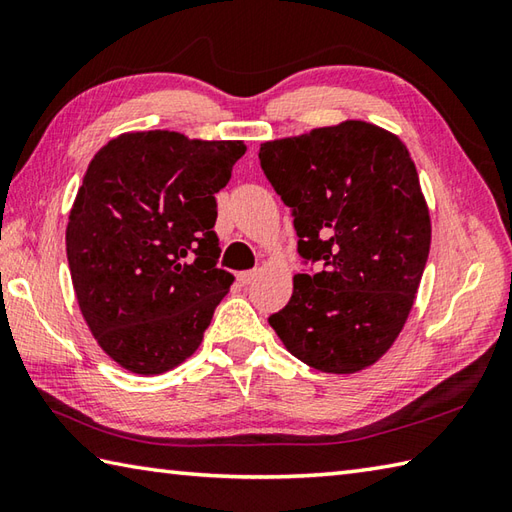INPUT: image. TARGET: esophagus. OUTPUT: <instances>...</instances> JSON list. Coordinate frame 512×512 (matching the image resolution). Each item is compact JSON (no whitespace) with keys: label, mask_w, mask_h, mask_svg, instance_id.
I'll return each instance as SVG.
<instances>
[{"label":"esophagus","mask_w":512,"mask_h":512,"mask_svg":"<svg viewBox=\"0 0 512 512\" xmlns=\"http://www.w3.org/2000/svg\"><path fill=\"white\" fill-rule=\"evenodd\" d=\"M255 277H257V270H244V273L237 275V281L242 286H248V284H253Z\"/></svg>","instance_id":"obj_1"}]
</instances>
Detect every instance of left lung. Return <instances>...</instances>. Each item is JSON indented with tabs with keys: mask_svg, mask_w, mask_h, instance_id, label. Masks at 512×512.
Masks as SVG:
<instances>
[{
	"mask_svg": "<svg viewBox=\"0 0 512 512\" xmlns=\"http://www.w3.org/2000/svg\"><path fill=\"white\" fill-rule=\"evenodd\" d=\"M266 178L292 209L299 255L319 273L292 277L268 319L286 350L325 374H356L407 323L431 246V217L409 149L365 121L310 129L259 147Z\"/></svg>",
	"mask_w": 512,
	"mask_h": 512,
	"instance_id": "1",
	"label": "left lung"
}]
</instances>
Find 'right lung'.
<instances>
[{
	"mask_svg": "<svg viewBox=\"0 0 512 512\" xmlns=\"http://www.w3.org/2000/svg\"><path fill=\"white\" fill-rule=\"evenodd\" d=\"M244 140L125 132L96 151L76 191L65 250L76 301L101 350L138 376L198 350L233 284L215 268V193Z\"/></svg>",
	"mask_w": 512,
	"mask_h": 512,
	"instance_id": "1",
	"label": "right lung"
}]
</instances>
